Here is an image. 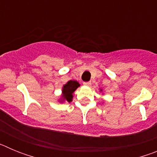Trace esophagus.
Wrapping results in <instances>:
<instances>
[{"mask_svg":"<svg viewBox=\"0 0 157 157\" xmlns=\"http://www.w3.org/2000/svg\"><path fill=\"white\" fill-rule=\"evenodd\" d=\"M83 85L90 86H91V82H83Z\"/></svg>","mask_w":157,"mask_h":157,"instance_id":"obj_1","label":"esophagus"}]
</instances>
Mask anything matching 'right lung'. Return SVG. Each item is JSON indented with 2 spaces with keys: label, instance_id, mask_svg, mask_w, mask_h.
Returning a JSON list of instances; mask_svg holds the SVG:
<instances>
[{
  "label": "right lung",
  "instance_id": "obj_1",
  "mask_svg": "<svg viewBox=\"0 0 157 157\" xmlns=\"http://www.w3.org/2000/svg\"><path fill=\"white\" fill-rule=\"evenodd\" d=\"M79 86V83L77 81H69L63 88V98L65 101L71 102L72 101V94L74 93L78 87Z\"/></svg>",
  "mask_w": 157,
  "mask_h": 157
}]
</instances>
